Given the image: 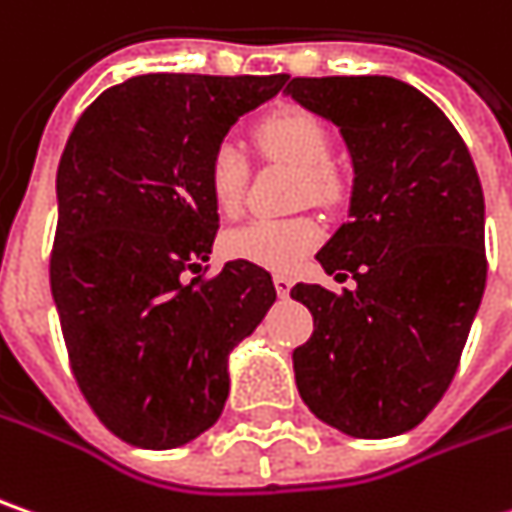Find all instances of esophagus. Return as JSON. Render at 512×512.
<instances>
[{"label": "esophagus", "instance_id": "1", "mask_svg": "<svg viewBox=\"0 0 512 512\" xmlns=\"http://www.w3.org/2000/svg\"><path fill=\"white\" fill-rule=\"evenodd\" d=\"M273 285H276V294L282 296V299L291 294V288H294L291 276H285V273H276V276H273Z\"/></svg>", "mask_w": 512, "mask_h": 512}]
</instances>
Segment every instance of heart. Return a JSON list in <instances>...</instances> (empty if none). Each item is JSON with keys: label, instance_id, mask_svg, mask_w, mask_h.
<instances>
[{"label": "heart", "instance_id": "obj_1", "mask_svg": "<svg viewBox=\"0 0 512 512\" xmlns=\"http://www.w3.org/2000/svg\"><path fill=\"white\" fill-rule=\"evenodd\" d=\"M256 141L265 155L288 161L302 172L305 192L311 198H328L334 192L331 138L320 120L302 109H282L256 126ZM210 195L221 213H236L247 190V158L233 141L218 143L207 167ZM320 224L311 218H253L224 236V250L233 259L268 270H294L317 244Z\"/></svg>", "mask_w": 512, "mask_h": 512}]
</instances>
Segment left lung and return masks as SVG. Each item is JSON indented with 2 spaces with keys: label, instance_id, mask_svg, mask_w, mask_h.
I'll list each match as a JSON object with an SVG mask.
<instances>
[{
  "label": "left lung",
  "instance_id": "obj_1",
  "mask_svg": "<svg viewBox=\"0 0 512 512\" xmlns=\"http://www.w3.org/2000/svg\"><path fill=\"white\" fill-rule=\"evenodd\" d=\"M285 94L351 155L348 221L322 244L343 294L296 285L314 334L294 351L305 406L351 438L415 429L444 397L484 282V192L447 115L395 77H294Z\"/></svg>",
  "mask_w": 512,
  "mask_h": 512
}]
</instances>
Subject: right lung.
<instances>
[{"label": "right lung", "instance_id": "obj_1", "mask_svg": "<svg viewBox=\"0 0 512 512\" xmlns=\"http://www.w3.org/2000/svg\"><path fill=\"white\" fill-rule=\"evenodd\" d=\"M273 77L141 74L80 115L57 169L51 294L94 415L143 449L190 444L218 421L230 351L276 302L244 259H210L218 207L207 167L236 120L285 86Z\"/></svg>", "mask_w": 512, "mask_h": 512}]
</instances>
